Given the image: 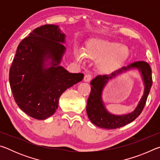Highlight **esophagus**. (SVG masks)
I'll return each mask as SVG.
<instances>
[{"label": "esophagus", "instance_id": "esophagus-1", "mask_svg": "<svg viewBox=\"0 0 160 160\" xmlns=\"http://www.w3.org/2000/svg\"><path fill=\"white\" fill-rule=\"evenodd\" d=\"M92 75L91 74H86L84 77V81L85 82H90V81L92 80Z\"/></svg>", "mask_w": 160, "mask_h": 160}]
</instances>
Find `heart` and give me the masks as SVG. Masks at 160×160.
<instances>
[{
  "instance_id": "1",
  "label": "heart",
  "mask_w": 160,
  "mask_h": 160,
  "mask_svg": "<svg viewBox=\"0 0 160 160\" xmlns=\"http://www.w3.org/2000/svg\"><path fill=\"white\" fill-rule=\"evenodd\" d=\"M85 55L92 60H100L99 66L102 70L110 71L121 66L129 56V49L121 43L107 39H94L85 48ZM77 59L82 61L83 55L78 51Z\"/></svg>"
}]
</instances>
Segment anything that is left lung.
<instances>
[{"label": "left lung", "instance_id": "8db88e82", "mask_svg": "<svg viewBox=\"0 0 160 160\" xmlns=\"http://www.w3.org/2000/svg\"><path fill=\"white\" fill-rule=\"evenodd\" d=\"M131 68L138 69L142 72L145 85L144 93L137 107L132 112L122 116L112 115L108 112L102 102L101 94L102 88L109 79L115 77L117 74L121 73L123 71H126L127 69ZM90 85L91 92L88 99L86 111L91 122L102 128H118L131 123L137 117H138L142 112L152 85V70L150 65L147 62H134L127 67H123L121 69L114 71L110 75H97L91 81Z\"/></svg>", "mask_w": 160, "mask_h": 160}]
</instances>
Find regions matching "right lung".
<instances>
[{
  "mask_svg": "<svg viewBox=\"0 0 160 160\" xmlns=\"http://www.w3.org/2000/svg\"><path fill=\"white\" fill-rule=\"evenodd\" d=\"M65 34L57 25L37 28L18 45L10 66V85L18 107L31 117L44 120L58 107L61 95L83 79L58 66L66 47ZM49 60L51 66L45 62Z\"/></svg>",
  "mask_w": 160,
  "mask_h": 160,
  "instance_id": "right-lung-1",
  "label": "right lung"
}]
</instances>
